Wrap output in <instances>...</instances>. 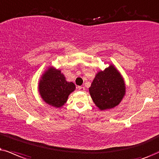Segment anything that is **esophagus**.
<instances>
[{
  "label": "esophagus",
  "instance_id": "1",
  "mask_svg": "<svg viewBox=\"0 0 159 159\" xmlns=\"http://www.w3.org/2000/svg\"><path fill=\"white\" fill-rule=\"evenodd\" d=\"M77 89L79 90L80 91H85V88L83 87V86H78L77 87Z\"/></svg>",
  "mask_w": 159,
  "mask_h": 159
}]
</instances>
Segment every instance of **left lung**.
<instances>
[{
  "label": "left lung",
  "mask_w": 159,
  "mask_h": 159,
  "mask_svg": "<svg viewBox=\"0 0 159 159\" xmlns=\"http://www.w3.org/2000/svg\"><path fill=\"white\" fill-rule=\"evenodd\" d=\"M123 77L113 65L99 70L89 88L92 100L101 111L117 106L125 95Z\"/></svg>",
  "instance_id": "8db88e82"
}]
</instances>
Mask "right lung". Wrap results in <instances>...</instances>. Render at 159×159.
<instances>
[{"mask_svg": "<svg viewBox=\"0 0 159 159\" xmlns=\"http://www.w3.org/2000/svg\"><path fill=\"white\" fill-rule=\"evenodd\" d=\"M76 89L72 82H67L61 70L49 67L41 76L39 92L45 102L60 107L68 100V96Z\"/></svg>", "mask_w": 159, "mask_h": 159, "instance_id": "obj_1", "label": "right lung"}]
</instances>
